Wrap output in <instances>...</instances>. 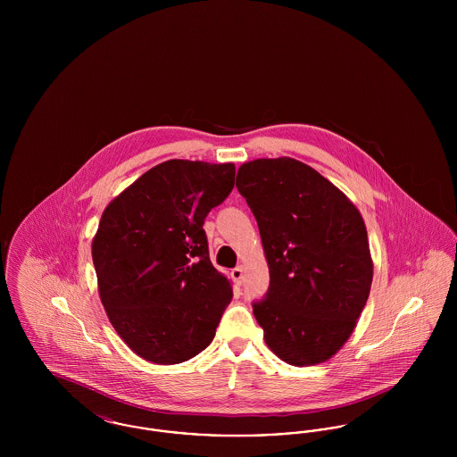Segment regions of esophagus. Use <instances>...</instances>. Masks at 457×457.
<instances>
[{
	"label": "esophagus",
	"mask_w": 457,
	"mask_h": 457,
	"mask_svg": "<svg viewBox=\"0 0 457 457\" xmlns=\"http://www.w3.org/2000/svg\"><path fill=\"white\" fill-rule=\"evenodd\" d=\"M231 279L238 284V286L243 283V269H241V267H235V269L231 270Z\"/></svg>",
	"instance_id": "1"
}]
</instances>
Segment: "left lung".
I'll return each mask as SVG.
<instances>
[{
  "label": "left lung",
  "instance_id": "1",
  "mask_svg": "<svg viewBox=\"0 0 457 457\" xmlns=\"http://www.w3.org/2000/svg\"><path fill=\"white\" fill-rule=\"evenodd\" d=\"M237 188L257 219L270 284L253 315L270 351L295 367L324 363L353 334L373 278L354 204L291 157L239 166Z\"/></svg>",
  "mask_w": 457,
  "mask_h": 457
}]
</instances>
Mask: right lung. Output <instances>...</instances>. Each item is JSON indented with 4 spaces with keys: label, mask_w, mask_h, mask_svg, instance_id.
I'll use <instances>...</instances> for the list:
<instances>
[{
    "label": "right lung",
    "mask_w": 457,
    "mask_h": 457,
    "mask_svg": "<svg viewBox=\"0 0 457 457\" xmlns=\"http://www.w3.org/2000/svg\"><path fill=\"white\" fill-rule=\"evenodd\" d=\"M235 164L171 159L109 202L92 239L99 296L129 348L176 365L207 348L233 287L209 259L204 220L235 187Z\"/></svg>",
    "instance_id": "right-lung-1"
}]
</instances>
